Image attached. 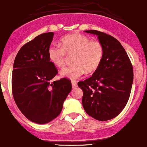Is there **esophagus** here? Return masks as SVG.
<instances>
[{
	"label": "esophagus",
	"instance_id": "34e87169",
	"mask_svg": "<svg viewBox=\"0 0 147 147\" xmlns=\"http://www.w3.org/2000/svg\"><path fill=\"white\" fill-rule=\"evenodd\" d=\"M71 84H72V87H73L74 88H76V87H77V83H76V81H71Z\"/></svg>",
	"mask_w": 147,
	"mask_h": 147
}]
</instances>
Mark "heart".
Wrapping results in <instances>:
<instances>
[{"instance_id":"1","label":"heart","mask_w":147,"mask_h":147,"mask_svg":"<svg viewBox=\"0 0 147 147\" xmlns=\"http://www.w3.org/2000/svg\"><path fill=\"white\" fill-rule=\"evenodd\" d=\"M61 48L52 46L49 49V57L55 66L63 68L66 56L71 57L72 65L61 71L63 76L76 79L84 73L92 74L98 69L104 57V47L101 42L91 40L81 34H71L60 40Z\"/></svg>"}]
</instances>
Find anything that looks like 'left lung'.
Returning <instances> with one entry per match:
<instances>
[{"label":"left lung","mask_w":147,"mask_h":147,"mask_svg":"<svg viewBox=\"0 0 147 147\" xmlns=\"http://www.w3.org/2000/svg\"><path fill=\"white\" fill-rule=\"evenodd\" d=\"M85 32L98 36L104 47V57L90 78L78 83L84 92L83 107L95 119H112L122 111L129 101L134 79L133 66L117 39L98 30Z\"/></svg>","instance_id":"left-lung-1"}]
</instances>
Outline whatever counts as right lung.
<instances>
[{"label":"right lung","mask_w":147,"mask_h":147,"mask_svg":"<svg viewBox=\"0 0 147 147\" xmlns=\"http://www.w3.org/2000/svg\"><path fill=\"white\" fill-rule=\"evenodd\" d=\"M53 33H42L21 47L12 73L14 101L23 114L33 122L43 124L58 117L71 91L66 78L51 82L58 74L49 57Z\"/></svg>","instance_id":"add662e5"}]
</instances>
